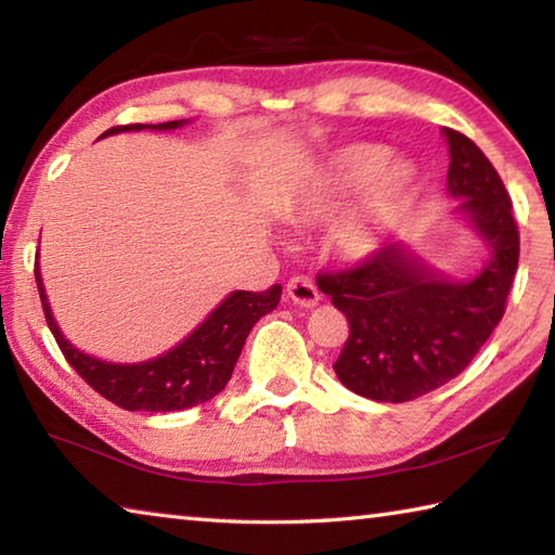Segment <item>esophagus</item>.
<instances>
[{
    "mask_svg": "<svg viewBox=\"0 0 555 555\" xmlns=\"http://www.w3.org/2000/svg\"><path fill=\"white\" fill-rule=\"evenodd\" d=\"M286 291H288V298L294 300V304L304 306V308H313L318 300H321L315 281L311 276H304V274L291 276L288 284H286Z\"/></svg>",
    "mask_w": 555,
    "mask_h": 555,
    "instance_id": "34e87169",
    "label": "esophagus"
}]
</instances>
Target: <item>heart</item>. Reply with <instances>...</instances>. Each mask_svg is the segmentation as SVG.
Listing matches in <instances>:
<instances>
[{
  "label": "heart",
  "mask_w": 555,
  "mask_h": 555,
  "mask_svg": "<svg viewBox=\"0 0 555 555\" xmlns=\"http://www.w3.org/2000/svg\"><path fill=\"white\" fill-rule=\"evenodd\" d=\"M377 144H352L335 152L288 203L291 222L327 220L347 208L333 228V244L347 259H364L382 247L391 220L406 208L413 173L403 164H387Z\"/></svg>",
  "instance_id": "obj_1"
}]
</instances>
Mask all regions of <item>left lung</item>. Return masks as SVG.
I'll return each mask as SVG.
<instances>
[{"label":"left lung","mask_w":555,"mask_h":555,"mask_svg":"<svg viewBox=\"0 0 555 555\" xmlns=\"http://www.w3.org/2000/svg\"><path fill=\"white\" fill-rule=\"evenodd\" d=\"M443 134L448 193L492 255L480 274L450 281L397 242L315 279L350 323L333 364L337 379L374 401H411L455 379L500 325L519 264V230L500 173L473 139L448 127Z\"/></svg>","instance_id":"left-lung-1"}]
</instances>
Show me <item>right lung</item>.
I'll return each instance as SVG.
<instances>
[{"label":"right lung","instance_id":"add662e5","mask_svg":"<svg viewBox=\"0 0 555 555\" xmlns=\"http://www.w3.org/2000/svg\"><path fill=\"white\" fill-rule=\"evenodd\" d=\"M183 125L185 119L164 121V125H121L107 129L102 137L139 129L164 131ZM34 274L46 323H49L65 360L100 397L117 403L125 411H183L210 401L230 382L251 327L261 315L274 311L281 298L279 284L257 291V294L255 291H234L173 350L149 362L112 364L80 352L78 347L65 340L61 327L53 321L49 300H46L39 264L34 267Z\"/></svg>","mask_w":555,"mask_h":555}]
</instances>
